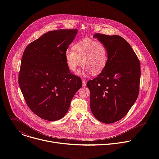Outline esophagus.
<instances>
[{"mask_svg":"<svg viewBox=\"0 0 159 159\" xmlns=\"http://www.w3.org/2000/svg\"><path fill=\"white\" fill-rule=\"evenodd\" d=\"M82 85L84 87H85L86 85V84H87V81L85 80V79H82Z\"/></svg>","mask_w":159,"mask_h":159,"instance_id":"1","label":"esophagus"}]
</instances>
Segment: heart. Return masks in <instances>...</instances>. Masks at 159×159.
<instances>
[{"instance_id": "1", "label": "heart", "mask_w": 159, "mask_h": 159, "mask_svg": "<svg viewBox=\"0 0 159 159\" xmlns=\"http://www.w3.org/2000/svg\"><path fill=\"white\" fill-rule=\"evenodd\" d=\"M72 50H66L65 58L68 69L75 72L80 65L85 68L78 74L84 76L87 73L93 75L100 74L105 69L108 60V53L105 44L91 38H84L74 44Z\"/></svg>"}]
</instances>
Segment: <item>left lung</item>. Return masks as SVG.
<instances>
[{"label":"left lung","mask_w":159,"mask_h":159,"mask_svg":"<svg viewBox=\"0 0 159 159\" xmlns=\"http://www.w3.org/2000/svg\"><path fill=\"white\" fill-rule=\"evenodd\" d=\"M107 48L104 70L87 82L90 107L101 122L112 123L124 118L137 100L140 89V63L129 44L118 35L96 33Z\"/></svg>","instance_id":"obj_1"}]
</instances>
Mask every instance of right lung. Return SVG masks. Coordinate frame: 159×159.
<instances>
[{"label":"right lung","instance_id":"right-lung-1","mask_svg":"<svg viewBox=\"0 0 159 159\" xmlns=\"http://www.w3.org/2000/svg\"><path fill=\"white\" fill-rule=\"evenodd\" d=\"M77 33L76 29L48 31L29 44L22 54L19 85L28 106L43 120L62 118L82 85L65 58Z\"/></svg>","mask_w":159,"mask_h":159}]
</instances>
